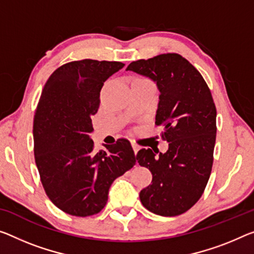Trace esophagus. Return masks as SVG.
<instances>
[{
    "label": "esophagus",
    "mask_w": 254,
    "mask_h": 254,
    "mask_svg": "<svg viewBox=\"0 0 254 254\" xmlns=\"http://www.w3.org/2000/svg\"><path fill=\"white\" fill-rule=\"evenodd\" d=\"M131 146H132V149H134L135 154H137V152L140 150V146H139V145H137V144H135V143H132V144H131Z\"/></svg>",
    "instance_id": "34e87169"
}]
</instances>
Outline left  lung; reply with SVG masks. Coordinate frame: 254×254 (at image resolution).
<instances>
[{"instance_id": "1", "label": "left lung", "mask_w": 254, "mask_h": 254, "mask_svg": "<svg viewBox=\"0 0 254 254\" xmlns=\"http://www.w3.org/2000/svg\"><path fill=\"white\" fill-rule=\"evenodd\" d=\"M127 70L157 83L155 125H162V139L169 143L166 153L142 149L136 154L139 166L152 173L140 202L159 216H178L200 200L211 174L217 132L211 92L197 69L177 53L132 61Z\"/></svg>"}]
</instances>
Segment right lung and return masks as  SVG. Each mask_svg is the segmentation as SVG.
<instances>
[{
  "instance_id": "add662e5",
  "label": "right lung",
  "mask_w": 254,
  "mask_h": 254,
  "mask_svg": "<svg viewBox=\"0 0 254 254\" xmlns=\"http://www.w3.org/2000/svg\"><path fill=\"white\" fill-rule=\"evenodd\" d=\"M123 62L85 59L54 70L34 116V154L42 185L52 203L76 217L99 213L116 178L131 169L136 157L128 139L94 151L92 117L104 81Z\"/></svg>"
}]
</instances>
